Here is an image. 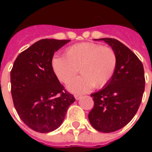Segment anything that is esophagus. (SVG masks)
<instances>
[{
  "instance_id": "1",
  "label": "esophagus",
  "mask_w": 152,
  "mask_h": 152,
  "mask_svg": "<svg viewBox=\"0 0 152 152\" xmlns=\"http://www.w3.org/2000/svg\"><path fill=\"white\" fill-rule=\"evenodd\" d=\"M74 97H75V99H76V100H78L81 98V95H79V94H76V95H74Z\"/></svg>"
}]
</instances>
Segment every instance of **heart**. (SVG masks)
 <instances>
[{"instance_id": "1", "label": "heart", "mask_w": 152, "mask_h": 152, "mask_svg": "<svg viewBox=\"0 0 152 152\" xmlns=\"http://www.w3.org/2000/svg\"><path fill=\"white\" fill-rule=\"evenodd\" d=\"M64 56H55L52 68L64 84L70 83L80 71L81 76L69 86L72 92H84L91 86L95 88L106 86L113 77L118 64V56L112 47L93 42L69 46Z\"/></svg>"}]
</instances>
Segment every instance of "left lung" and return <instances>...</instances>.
Returning <instances> with one entry per match:
<instances>
[{
	"instance_id": "left-lung-1",
	"label": "left lung",
	"mask_w": 152,
	"mask_h": 152,
	"mask_svg": "<svg viewBox=\"0 0 152 152\" xmlns=\"http://www.w3.org/2000/svg\"><path fill=\"white\" fill-rule=\"evenodd\" d=\"M102 40L118 56L115 72L105 88L91 94L94 107L88 114L91 125L102 132H112L132 120L141 103L145 88L144 66L137 56L117 39Z\"/></svg>"
}]
</instances>
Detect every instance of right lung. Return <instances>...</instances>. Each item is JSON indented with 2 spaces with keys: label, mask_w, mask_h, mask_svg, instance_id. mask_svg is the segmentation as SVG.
<instances>
[{
  "label": "right lung",
  "mask_w": 152,
  "mask_h": 152,
  "mask_svg": "<svg viewBox=\"0 0 152 152\" xmlns=\"http://www.w3.org/2000/svg\"><path fill=\"white\" fill-rule=\"evenodd\" d=\"M70 40L41 39L16 57L11 71V91L20 119L31 129L46 133L64 119L73 95L64 90L52 68L54 52Z\"/></svg>",
  "instance_id": "obj_1"
}]
</instances>
